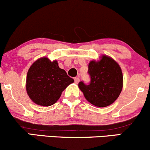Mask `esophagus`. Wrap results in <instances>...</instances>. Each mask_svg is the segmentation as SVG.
Returning a JSON list of instances; mask_svg holds the SVG:
<instances>
[{
  "label": "esophagus",
  "instance_id": "esophagus-1",
  "mask_svg": "<svg viewBox=\"0 0 150 150\" xmlns=\"http://www.w3.org/2000/svg\"><path fill=\"white\" fill-rule=\"evenodd\" d=\"M79 82H80V79L78 77H75V84H78Z\"/></svg>",
  "mask_w": 150,
  "mask_h": 150
}]
</instances>
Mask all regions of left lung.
<instances>
[{
	"instance_id": "left-lung-1",
	"label": "left lung",
	"mask_w": 150,
	"mask_h": 150,
	"mask_svg": "<svg viewBox=\"0 0 150 150\" xmlns=\"http://www.w3.org/2000/svg\"><path fill=\"white\" fill-rule=\"evenodd\" d=\"M89 85L79 82L78 87L85 99L97 107H106L119 97L123 85V76L118 63L110 56L102 55L88 65Z\"/></svg>"
}]
</instances>
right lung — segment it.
Here are the masks:
<instances>
[{"label":"right lung","instance_id":"1","mask_svg":"<svg viewBox=\"0 0 150 150\" xmlns=\"http://www.w3.org/2000/svg\"><path fill=\"white\" fill-rule=\"evenodd\" d=\"M74 80L59 68L56 60L42 57L34 61L27 72L26 89L30 99L42 106L53 105Z\"/></svg>","mask_w":150,"mask_h":150}]
</instances>
